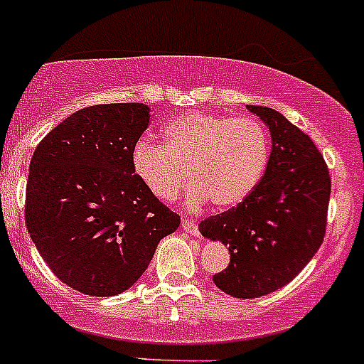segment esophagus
Returning a JSON list of instances; mask_svg holds the SVG:
<instances>
[{
	"mask_svg": "<svg viewBox=\"0 0 364 364\" xmlns=\"http://www.w3.org/2000/svg\"><path fill=\"white\" fill-rule=\"evenodd\" d=\"M180 226H182V230L188 231V233L198 235V224L195 220H191V218H182Z\"/></svg>",
	"mask_w": 364,
	"mask_h": 364,
	"instance_id": "34e87169",
	"label": "esophagus"
}]
</instances>
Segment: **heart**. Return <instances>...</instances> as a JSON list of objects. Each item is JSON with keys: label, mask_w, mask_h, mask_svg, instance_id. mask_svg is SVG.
<instances>
[{"label": "heart", "mask_w": 364, "mask_h": 364, "mask_svg": "<svg viewBox=\"0 0 364 364\" xmlns=\"http://www.w3.org/2000/svg\"><path fill=\"white\" fill-rule=\"evenodd\" d=\"M164 147L142 140L131 164L154 197L173 202L191 178L189 205L211 200L218 210L242 204L264 176L272 138L252 117L186 112L164 127Z\"/></svg>", "instance_id": "1"}]
</instances>
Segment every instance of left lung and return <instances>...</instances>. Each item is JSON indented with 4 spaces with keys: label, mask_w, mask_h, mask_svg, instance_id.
I'll return each instance as SVG.
<instances>
[{
    "label": "left lung",
    "mask_w": 364,
    "mask_h": 364,
    "mask_svg": "<svg viewBox=\"0 0 364 364\" xmlns=\"http://www.w3.org/2000/svg\"><path fill=\"white\" fill-rule=\"evenodd\" d=\"M268 125L272 156L255 191L200 222L205 239L230 246V264L213 282L237 299L262 297L294 281L326 233L330 173L311 138L275 109L247 105Z\"/></svg>",
    "instance_id": "obj_1"
}]
</instances>
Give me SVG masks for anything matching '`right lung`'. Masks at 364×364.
<instances>
[{
    "label": "right lung",
    "mask_w": 364,
    "mask_h": 364,
    "mask_svg": "<svg viewBox=\"0 0 364 364\" xmlns=\"http://www.w3.org/2000/svg\"><path fill=\"white\" fill-rule=\"evenodd\" d=\"M149 125L144 104L80 109L38 144L25 222L53 273L80 294L111 297L149 266L180 217L136 176L131 153Z\"/></svg>",
    "instance_id": "1"
}]
</instances>
